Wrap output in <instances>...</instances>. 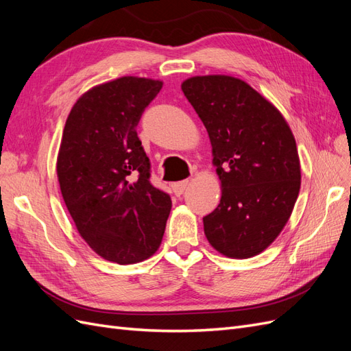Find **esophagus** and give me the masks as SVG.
<instances>
[{"label":"esophagus","mask_w":351,"mask_h":351,"mask_svg":"<svg viewBox=\"0 0 351 351\" xmlns=\"http://www.w3.org/2000/svg\"><path fill=\"white\" fill-rule=\"evenodd\" d=\"M189 180H183V182H177V183H174L173 186H171V189H173V193L176 195V196H182L183 193H184V190L187 189V186H189Z\"/></svg>","instance_id":"1"}]
</instances>
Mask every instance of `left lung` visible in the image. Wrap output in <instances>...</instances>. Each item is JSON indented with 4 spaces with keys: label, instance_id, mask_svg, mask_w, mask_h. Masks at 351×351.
<instances>
[{
    "label": "left lung",
    "instance_id": "left-lung-1",
    "mask_svg": "<svg viewBox=\"0 0 351 351\" xmlns=\"http://www.w3.org/2000/svg\"><path fill=\"white\" fill-rule=\"evenodd\" d=\"M204 121L222 184L217 209L204 217L208 241L228 258L267 249L289 221L300 190L294 136L280 111L230 76H197L182 84Z\"/></svg>",
    "mask_w": 351,
    "mask_h": 351
}]
</instances>
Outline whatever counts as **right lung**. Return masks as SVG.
<instances>
[{"instance_id":"obj_1","label":"right lung","mask_w":351,"mask_h":351,"mask_svg":"<svg viewBox=\"0 0 351 351\" xmlns=\"http://www.w3.org/2000/svg\"><path fill=\"white\" fill-rule=\"evenodd\" d=\"M162 82L121 77L74 104L57 159L62 199L80 236L104 259L145 261L161 244L171 197L151 183V161L137 136Z\"/></svg>"}]
</instances>
